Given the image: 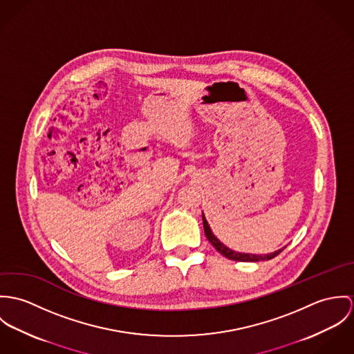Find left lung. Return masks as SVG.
Here are the masks:
<instances>
[{
    "mask_svg": "<svg viewBox=\"0 0 354 354\" xmlns=\"http://www.w3.org/2000/svg\"><path fill=\"white\" fill-rule=\"evenodd\" d=\"M202 223H203V231H205V235L207 237V240L212 243V245L225 258L231 259V261H236V262H259V261H269V259H273L274 257H277L283 248L281 250H277L272 254H266V255H255V254H244V252H237L231 250L230 247H227L225 244H223L214 234L212 232L207 221H206V217L205 214L202 213Z\"/></svg>",
    "mask_w": 354,
    "mask_h": 354,
    "instance_id": "left-lung-1",
    "label": "left lung"
}]
</instances>
